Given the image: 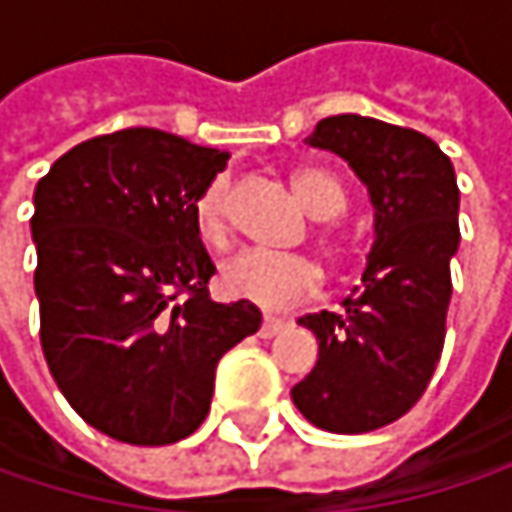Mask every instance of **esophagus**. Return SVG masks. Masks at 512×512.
I'll return each instance as SVG.
<instances>
[{
    "instance_id": "esophagus-1",
    "label": "esophagus",
    "mask_w": 512,
    "mask_h": 512,
    "mask_svg": "<svg viewBox=\"0 0 512 512\" xmlns=\"http://www.w3.org/2000/svg\"><path fill=\"white\" fill-rule=\"evenodd\" d=\"M281 329H284V320H278V317H263V323H260V338H275Z\"/></svg>"
}]
</instances>
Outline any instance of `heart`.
<instances>
[{"instance_id":"1","label":"heart","mask_w":512,"mask_h":512,"mask_svg":"<svg viewBox=\"0 0 512 512\" xmlns=\"http://www.w3.org/2000/svg\"><path fill=\"white\" fill-rule=\"evenodd\" d=\"M293 192L305 204V210L317 219H335L347 207V195L341 183L326 174L323 168L305 165L293 171ZM231 180L228 174H216L210 183H204L192 201V222L198 237L207 246H225L231 231ZM320 246L329 257L341 255L338 234L323 225L317 231ZM219 284L231 299L252 302L266 311H284L302 299H308L320 287V269L311 257L299 252H263L246 249L240 255L222 263Z\"/></svg>"}]
</instances>
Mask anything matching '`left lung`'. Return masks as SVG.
<instances>
[{
	"label": "left lung",
	"mask_w": 512,
	"mask_h": 512,
	"mask_svg": "<svg viewBox=\"0 0 512 512\" xmlns=\"http://www.w3.org/2000/svg\"><path fill=\"white\" fill-rule=\"evenodd\" d=\"M305 142L347 159L367 186L373 249L344 311L299 317L320 358L290 394L320 430L370 433L421 400L442 356L460 246L457 174L433 139L376 118H323Z\"/></svg>",
	"instance_id": "1"
}]
</instances>
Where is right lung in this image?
Segmentation results:
<instances>
[{
  "label": "right lung",
  "mask_w": 512,
  "mask_h": 512,
  "mask_svg": "<svg viewBox=\"0 0 512 512\" xmlns=\"http://www.w3.org/2000/svg\"><path fill=\"white\" fill-rule=\"evenodd\" d=\"M228 154L154 127L88 139L35 186L41 347L67 403L127 445H171L210 412L216 364L260 329L213 302L192 201Z\"/></svg>",
  "instance_id": "1"
}]
</instances>
